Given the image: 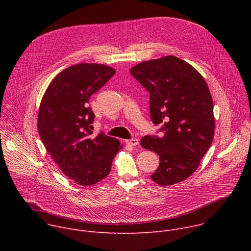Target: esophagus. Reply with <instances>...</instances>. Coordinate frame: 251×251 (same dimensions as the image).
Segmentation results:
<instances>
[{"label": "esophagus", "instance_id": "1", "mask_svg": "<svg viewBox=\"0 0 251 251\" xmlns=\"http://www.w3.org/2000/svg\"><path fill=\"white\" fill-rule=\"evenodd\" d=\"M126 144L129 146H137L139 145V140L138 139H130L126 141Z\"/></svg>", "mask_w": 251, "mask_h": 251}]
</instances>
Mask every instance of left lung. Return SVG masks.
Returning a JSON list of instances; mask_svg holds the SVG:
<instances>
[{
    "mask_svg": "<svg viewBox=\"0 0 251 251\" xmlns=\"http://www.w3.org/2000/svg\"><path fill=\"white\" fill-rule=\"evenodd\" d=\"M131 75L150 93V116L163 137L145 136L141 146L158 154L151 175L161 186L177 184L197 170L214 135L213 102L203 77L191 64L169 55L143 61Z\"/></svg>",
    "mask_w": 251,
    "mask_h": 251,
    "instance_id": "8db88e82",
    "label": "left lung"
}]
</instances>
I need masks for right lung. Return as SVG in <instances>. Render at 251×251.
Here are the masks:
<instances>
[{"label": "right lung", "instance_id": "1", "mask_svg": "<svg viewBox=\"0 0 251 251\" xmlns=\"http://www.w3.org/2000/svg\"><path fill=\"white\" fill-rule=\"evenodd\" d=\"M115 74L104 64L79 63L65 68L47 88L39 110L42 142L62 173L80 186L109 175L120 142L103 132L92 135L94 113L88 102Z\"/></svg>", "mask_w": 251, "mask_h": 251}]
</instances>
